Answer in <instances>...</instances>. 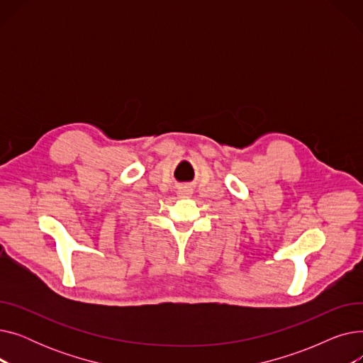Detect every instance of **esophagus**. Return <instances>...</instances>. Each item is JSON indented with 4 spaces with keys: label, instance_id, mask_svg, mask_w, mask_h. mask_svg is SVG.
Returning <instances> with one entry per match:
<instances>
[{
    "label": "esophagus",
    "instance_id": "1",
    "mask_svg": "<svg viewBox=\"0 0 363 363\" xmlns=\"http://www.w3.org/2000/svg\"><path fill=\"white\" fill-rule=\"evenodd\" d=\"M178 196L182 197V199H188L189 196H191V189L189 188H181L178 191Z\"/></svg>",
    "mask_w": 363,
    "mask_h": 363
}]
</instances>
